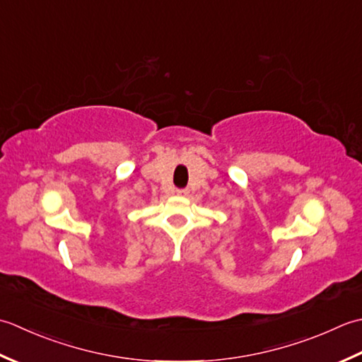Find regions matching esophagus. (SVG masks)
<instances>
[{"mask_svg": "<svg viewBox=\"0 0 362 362\" xmlns=\"http://www.w3.org/2000/svg\"><path fill=\"white\" fill-rule=\"evenodd\" d=\"M176 194H178L180 197H186L189 194V190L187 189H178V190H176Z\"/></svg>", "mask_w": 362, "mask_h": 362, "instance_id": "obj_1", "label": "esophagus"}]
</instances>
